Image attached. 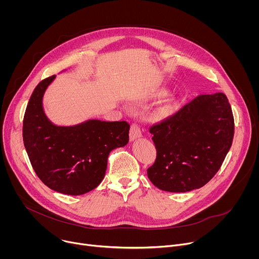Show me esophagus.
<instances>
[{"instance_id": "1", "label": "esophagus", "mask_w": 259, "mask_h": 259, "mask_svg": "<svg viewBox=\"0 0 259 259\" xmlns=\"http://www.w3.org/2000/svg\"><path fill=\"white\" fill-rule=\"evenodd\" d=\"M140 136H141V130H140L139 125L136 123H133L130 128V139L134 140Z\"/></svg>"}]
</instances>
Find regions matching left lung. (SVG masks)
<instances>
[{
	"instance_id": "8db88e82",
	"label": "left lung",
	"mask_w": 259,
	"mask_h": 259,
	"mask_svg": "<svg viewBox=\"0 0 259 259\" xmlns=\"http://www.w3.org/2000/svg\"><path fill=\"white\" fill-rule=\"evenodd\" d=\"M157 150L147 176L172 193L200 189L223 165L234 138L232 107L224 93L202 94L150 128Z\"/></svg>"
}]
</instances>
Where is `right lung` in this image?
<instances>
[{
    "label": "right lung",
    "mask_w": 259,
    "mask_h": 259,
    "mask_svg": "<svg viewBox=\"0 0 259 259\" xmlns=\"http://www.w3.org/2000/svg\"><path fill=\"white\" fill-rule=\"evenodd\" d=\"M55 76L41 81L27 103L22 137L30 164L49 189L70 196L86 194L102 181L109 153L129 141L125 122L88 120L56 126L43 109V96Z\"/></svg>",
    "instance_id": "1"
}]
</instances>
